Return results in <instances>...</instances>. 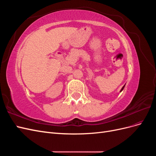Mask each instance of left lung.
<instances>
[{
	"instance_id": "obj_1",
	"label": "left lung",
	"mask_w": 156,
	"mask_h": 156,
	"mask_svg": "<svg viewBox=\"0 0 156 156\" xmlns=\"http://www.w3.org/2000/svg\"><path fill=\"white\" fill-rule=\"evenodd\" d=\"M124 87H125V86H124V87H122V89H121V90H120V92H121V91H122V90H123V89H124Z\"/></svg>"
}]
</instances>
